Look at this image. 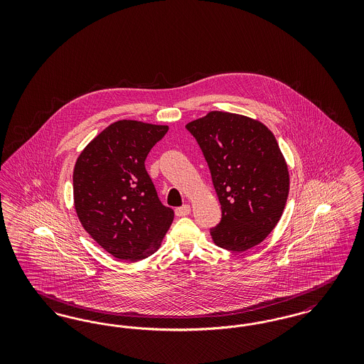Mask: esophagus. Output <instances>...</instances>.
<instances>
[{
    "label": "esophagus",
    "instance_id": "esophagus-1",
    "mask_svg": "<svg viewBox=\"0 0 364 364\" xmlns=\"http://www.w3.org/2000/svg\"><path fill=\"white\" fill-rule=\"evenodd\" d=\"M174 213H176L177 217H186V215H188L191 213V206L190 205H184L181 208H176Z\"/></svg>",
    "mask_w": 364,
    "mask_h": 364
}]
</instances>
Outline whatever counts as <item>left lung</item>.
Listing matches in <instances>:
<instances>
[{"instance_id": "left-lung-1", "label": "left lung", "mask_w": 364, "mask_h": 364, "mask_svg": "<svg viewBox=\"0 0 364 364\" xmlns=\"http://www.w3.org/2000/svg\"><path fill=\"white\" fill-rule=\"evenodd\" d=\"M196 139L221 203L213 242L233 252L263 242L276 228L289 193V172L277 140L258 120L210 112L186 125Z\"/></svg>"}]
</instances>
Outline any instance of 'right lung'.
<instances>
[{
    "instance_id": "right-lung-1",
    "label": "right lung",
    "mask_w": 364,
    "mask_h": 364,
    "mask_svg": "<svg viewBox=\"0 0 364 364\" xmlns=\"http://www.w3.org/2000/svg\"><path fill=\"white\" fill-rule=\"evenodd\" d=\"M168 125L120 120L92 139L73 169L76 214L87 233L122 260L154 254L174 213L161 203L144 161Z\"/></svg>"
}]
</instances>
